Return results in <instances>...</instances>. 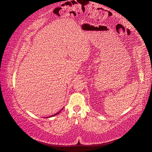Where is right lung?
Segmentation results:
<instances>
[{"label":"right lung","instance_id":"right-lung-1","mask_svg":"<svg viewBox=\"0 0 152 152\" xmlns=\"http://www.w3.org/2000/svg\"><path fill=\"white\" fill-rule=\"evenodd\" d=\"M58 113H56V114H55V115H51V116H54V115H57V114H58Z\"/></svg>","mask_w":152,"mask_h":152}]
</instances>
